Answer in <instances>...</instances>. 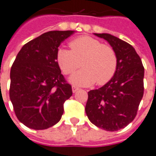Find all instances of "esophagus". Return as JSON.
<instances>
[{
	"label": "esophagus",
	"mask_w": 156,
	"mask_h": 156,
	"mask_svg": "<svg viewBox=\"0 0 156 156\" xmlns=\"http://www.w3.org/2000/svg\"><path fill=\"white\" fill-rule=\"evenodd\" d=\"M79 89L78 87H76V86H73L72 87V90H73V93H76L78 90Z\"/></svg>",
	"instance_id": "esophagus-1"
}]
</instances>
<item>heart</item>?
Returning <instances> with one entry per match:
<instances>
[{"mask_svg":"<svg viewBox=\"0 0 156 156\" xmlns=\"http://www.w3.org/2000/svg\"><path fill=\"white\" fill-rule=\"evenodd\" d=\"M69 45L71 49L63 47L58 49L56 60L64 74H71L83 66V69L70 78L72 83L90 86L96 82L98 85H104L113 78L117 69L113 48L90 36L78 37Z\"/></svg>","mask_w":156,"mask_h":156,"instance_id":"heart-1","label":"heart"}]
</instances>
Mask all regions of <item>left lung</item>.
I'll return each mask as SVG.
<instances>
[{
    "label": "left lung",
    "instance_id": "obj_1",
    "mask_svg": "<svg viewBox=\"0 0 156 156\" xmlns=\"http://www.w3.org/2000/svg\"><path fill=\"white\" fill-rule=\"evenodd\" d=\"M107 40L117 56L113 78L98 89L88 92L85 107L89 121L98 127L116 131L126 127L136 117L144 94V67L128 43L110 34H94Z\"/></svg>",
    "mask_w": 156,
    "mask_h": 156
}]
</instances>
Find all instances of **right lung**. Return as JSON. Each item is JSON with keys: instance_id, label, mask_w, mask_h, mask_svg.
I'll use <instances>...</instances> for the list:
<instances>
[{"instance_id": "add662e5", "label": "right lung", "mask_w": 156, "mask_h": 156, "mask_svg": "<svg viewBox=\"0 0 156 156\" xmlns=\"http://www.w3.org/2000/svg\"><path fill=\"white\" fill-rule=\"evenodd\" d=\"M73 30L49 31L25 44L10 69V99L20 122L44 130L59 122L73 94L61 73L56 53Z\"/></svg>"}]
</instances>
